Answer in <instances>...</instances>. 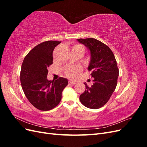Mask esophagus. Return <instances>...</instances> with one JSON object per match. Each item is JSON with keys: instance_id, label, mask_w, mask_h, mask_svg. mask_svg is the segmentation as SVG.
<instances>
[{"instance_id": "esophagus-1", "label": "esophagus", "mask_w": 147, "mask_h": 147, "mask_svg": "<svg viewBox=\"0 0 147 147\" xmlns=\"http://www.w3.org/2000/svg\"><path fill=\"white\" fill-rule=\"evenodd\" d=\"M69 83L70 84H73V85H74V84H76V82H74V81H72V80H69Z\"/></svg>"}]
</instances>
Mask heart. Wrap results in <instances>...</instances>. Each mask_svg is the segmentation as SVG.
Returning <instances> with one entry per match:
<instances>
[{
  "mask_svg": "<svg viewBox=\"0 0 147 147\" xmlns=\"http://www.w3.org/2000/svg\"><path fill=\"white\" fill-rule=\"evenodd\" d=\"M72 48H83V47L79 45H75ZM81 69V67L80 65H76V66H73V67H68L65 70V75L69 78H75L77 76V72H78L79 70H80Z\"/></svg>",
  "mask_w": 147,
  "mask_h": 147,
  "instance_id": "heart-1",
  "label": "heart"
}]
</instances>
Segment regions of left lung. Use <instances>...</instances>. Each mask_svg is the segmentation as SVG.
<instances>
[{
    "instance_id": "8db88e82",
    "label": "left lung",
    "mask_w": 147,
    "mask_h": 147,
    "mask_svg": "<svg viewBox=\"0 0 147 147\" xmlns=\"http://www.w3.org/2000/svg\"><path fill=\"white\" fill-rule=\"evenodd\" d=\"M90 51L91 60L88 67L94 78L93 84L80 96L81 103L88 108L98 109L110 99L117 87L119 69L110 48L98 40L88 38L77 39Z\"/></svg>"
}]
</instances>
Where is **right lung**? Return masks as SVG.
<instances>
[{"label": "right lung", "instance_id": "add662e5", "mask_svg": "<svg viewBox=\"0 0 147 147\" xmlns=\"http://www.w3.org/2000/svg\"><path fill=\"white\" fill-rule=\"evenodd\" d=\"M61 42L49 40L38 44L26 56L21 65L20 80L24 94L40 110H50L58 105L62 92L68 84L67 80L63 77L55 81L47 79L53 50Z\"/></svg>", "mask_w": 147, "mask_h": 147}]
</instances>
